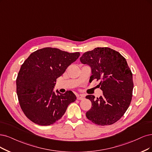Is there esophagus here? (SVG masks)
<instances>
[{
    "label": "esophagus",
    "mask_w": 152,
    "mask_h": 152,
    "mask_svg": "<svg viewBox=\"0 0 152 152\" xmlns=\"http://www.w3.org/2000/svg\"><path fill=\"white\" fill-rule=\"evenodd\" d=\"M84 98H85V96H84L83 95H79V94L77 95V99L82 100V99H83Z\"/></svg>",
    "instance_id": "esophagus-1"
}]
</instances>
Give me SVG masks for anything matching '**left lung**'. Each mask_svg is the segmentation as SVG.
I'll return each instance as SVG.
<instances>
[{
    "instance_id": "obj_1",
    "label": "left lung",
    "mask_w": 152,
    "mask_h": 152,
    "mask_svg": "<svg viewBox=\"0 0 152 152\" xmlns=\"http://www.w3.org/2000/svg\"><path fill=\"white\" fill-rule=\"evenodd\" d=\"M80 61L91 67L89 82L101 80L98 86L103 91L96 99L86 96L92 103L87 118L98 125L113 124L124 115L132 98L133 75L125 58L111 48H96L84 53Z\"/></svg>"
}]
</instances>
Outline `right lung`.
<instances>
[{"label":"right lung","instance_id":"add662e5","mask_svg":"<svg viewBox=\"0 0 152 152\" xmlns=\"http://www.w3.org/2000/svg\"><path fill=\"white\" fill-rule=\"evenodd\" d=\"M80 56L57 48H45L30 54L20 67L16 80L17 94L25 115L36 124H53L76 99L71 91H54L56 79Z\"/></svg>","mask_w":152,"mask_h":152}]
</instances>
